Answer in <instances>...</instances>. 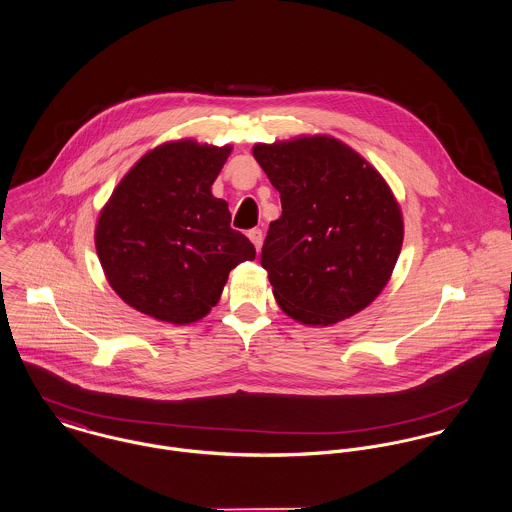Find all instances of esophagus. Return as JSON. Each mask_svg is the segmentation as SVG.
<instances>
[{
	"label": "esophagus",
	"mask_w": 512,
	"mask_h": 512,
	"mask_svg": "<svg viewBox=\"0 0 512 512\" xmlns=\"http://www.w3.org/2000/svg\"><path fill=\"white\" fill-rule=\"evenodd\" d=\"M247 235H249V239L253 241L255 249L259 251V249H261V245H263V231L259 228L249 229V233H247Z\"/></svg>",
	"instance_id": "esophagus-1"
}]
</instances>
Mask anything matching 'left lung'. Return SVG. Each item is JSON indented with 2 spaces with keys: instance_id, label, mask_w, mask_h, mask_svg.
<instances>
[{
  "instance_id": "left-lung-1",
  "label": "left lung",
  "mask_w": 512,
  "mask_h": 512,
  "mask_svg": "<svg viewBox=\"0 0 512 512\" xmlns=\"http://www.w3.org/2000/svg\"><path fill=\"white\" fill-rule=\"evenodd\" d=\"M253 157L281 192L261 265L284 312L330 326L369 306L402 247V214L385 178L328 135L259 143Z\"/></svg>"
}]
</instances>
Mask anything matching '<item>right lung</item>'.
<instances>
[{
	"mask_svg": "<svg viewBox=\"0 0 512 512\" xmlns=\"http://www.w3.org/2000/svg\"><path fill=\"white\" fill-rule=\"evenodd\" d=\"M231 147L192 139L159 145L115 186L96 226L106 279L135 310L190 324L218 304L231 269L255 259L231 229L228 202L212 184Z\"/></svg>",
	"mask_w": 512,
	"mask_h": 512,
	"instance_id": "1",
	"label": "right lung"
}]
</instances>
